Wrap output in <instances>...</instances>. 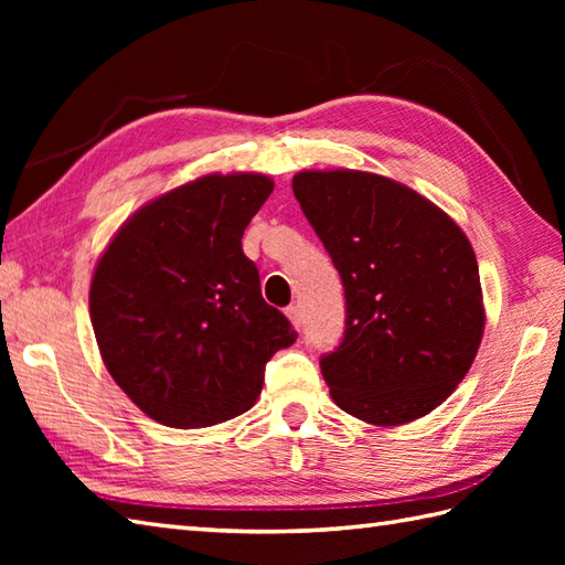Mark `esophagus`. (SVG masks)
I'll return each mask as SVG.
<instances>
[{
  "label": "esophagus",
  "instance_id": "obj_1",
  "mask_svg": "<svg viewBox=\"0 0 565 565\" xmlns=\"http://www.w3.org/2000/svg\"><path fill=\"white\" fill-rule=\"evenodd\" d=\"M286 316H289V320L294 322V328H296V330H301V326H303L301 306H298V303H291L289 308H286Z\"/></svg>",
  "mask_w": 565,
  "mask_h": 565
}]
</instances>
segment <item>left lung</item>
Wrapping results in <instances>:
<instances>
[{
	"label": "left lung",
	"mask_w": 565,
	"mask_h": 565,
	"mask_svg": "<svg viewBox=\"0 0 565 565\" xmlns=\"http://www.w3.org/2000/svg\"><path fill=\"white\" fill-rule=\"evenodd\" d=\"M294 194L344 286V338L320 356L332 401L379 427L431 413L483 340L468 237L435 203L381 174L298 172Z\"/></svg>",
	"instance_id": "obj_1"
}]
</instances>
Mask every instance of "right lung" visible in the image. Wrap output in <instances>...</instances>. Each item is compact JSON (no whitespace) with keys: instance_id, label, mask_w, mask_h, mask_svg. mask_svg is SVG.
Instances as JSON below:
<instances>
[{"instance_id":"obj_1","label":"right lung","mask_w":565,"mask_h":565,"mask_svg":"<svg viewBox=\"0 0 565 565\" xmlns=\"http://www.w3.org/2000/svg\"><path fill=\"white\" fill-rule=\"evenodd\" d=\"M264 174H206L121 225L92 276L89 316L106 369L160 425L211 427L247 413L264 366L296 342L262 298L243 235L269 199Z\"/></svg>"}]
</instances>
